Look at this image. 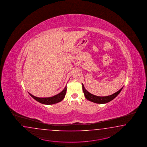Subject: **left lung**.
Returning <instances> with one entry per match:
<instances>
[{
    "instance_id": "left-lung-1",
    "label": "left lung",
    "mask_w": 147,
    "mask_h": 147,
    "mask_svg": "<svg viewBox=\"0 0 147 147\" xmlns=\"http://www.w3.org/2000/svg\"><path fill=\"white\" fill-rule=\"evenodd\" d=\"M123 88V87H122L120 90H119L118 91L115 92L113 94L110 95L109 96H98L92 94L90 92H88L85 89L84 85L82 84V88H83V91L84 94L85 95V98L87 100H88V101H90L92 102H94L95 103H98V104H104V103H107L108 102L111 101L112 100H113L114 98H116V96H117V95L120 93V92L122 90Z\"/></svg>"
}]
</instances>
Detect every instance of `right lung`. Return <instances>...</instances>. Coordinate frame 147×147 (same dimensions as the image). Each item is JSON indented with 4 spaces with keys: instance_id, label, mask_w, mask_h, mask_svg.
I'll list each match as a JSON object with an SVG mask.
<instances>
[{
    "instance_id": "right-lung-1",
    "label": "right lung",
    "mask_w": 147,
    "mask_h": 147,
    "mask_svg": "<svg viewBox=\"0 0 147 147\" xmlns=\"http://www.w3.org/2000/svg\"><path fill=\"white\" fill-rule=\"evenodd\" d=\"M66 89L67 88L66 86L65 88H64V90L58 94H56L53 96L49 97V98H38L31 94L30 93H28L33 98H34L36 101L40 103L47 105H53V104H55L57 103H59V102L62 101V100L64 99L66 93Z\"/></svg>"
}]
</instances>
